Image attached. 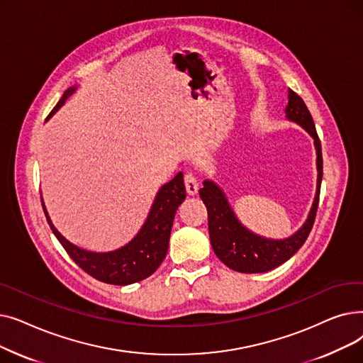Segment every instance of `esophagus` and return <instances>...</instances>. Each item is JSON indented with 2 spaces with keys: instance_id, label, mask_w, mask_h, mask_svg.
Segmentation results:
<instances>
[{
  "instance_id": "1",
  "label": "esophagus",
  "mask_w": 363,
  "mask_h": 363,
  "mask_svg": "<svg viewBox=\"0 0 363 363\" xmlns=\"http://www.w3.org/2000/svg\"><path fill=\"white\" fill-rule=\"evenodd\" d=\"M184 182H185L186 193L189 196H196L199 193V181L193 174H186L184 178Z\"/></svg>"
}]
</instances>
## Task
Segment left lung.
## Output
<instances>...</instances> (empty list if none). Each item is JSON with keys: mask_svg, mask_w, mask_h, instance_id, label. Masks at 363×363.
Here are the masks:
<instances>
[{"mask_svg": "<svg viewBox=\"0 0 363 363\" xmlns=\"http://www.w3.org/2000/svg\"><path fill=\"white\" fill-rule=\"evenodd\" d=\"M285 118L300 125L313 138L318 169L316 193L311 212L308 219L293 235L282 240H274L264 238L247 230L235 216L222 188L211 179L203 181V188H200L199 191L207 207L208 235H211L212 249L228 268L237 272L262 274L275 269L277 266L287 262L294 253H297L309 237L315 222L322 181L320 141L318 138L311 111L293 89H289V104L285 107Z\"/></svg>", "mask_w": 363, "mask_h": 363, "instance_id": "left-lung-1", "label": "left lung"}]
</instances>
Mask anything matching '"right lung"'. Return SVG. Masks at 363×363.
I'll list each match as a JSON object with an SVG mask.
<instances>
[{"label": "right lung", "instance_id": "obj_1", "mask_svg": "<svg viewBox=\"0 0 363 363\" xmlns=\"http://www.w3.org/2000/svg\"><path fill=\"white\" fill-rule=\"evenodd\" d=\"M74 91L76 85L65 91L63 97L52 108L48 118H51L66 103V100ZM185 196L186 193L184 185V175L182 172H178L174 179L162 185V188L157 191L148 216L138 234L123 247H121V249L113 252H91L72 244L57 231V228L52 225L51 218L47 212L44 200H41L51 231L79 268H82L95 279L103 281L106 284L129 285L143 281L151 274H155L163 259L166 257L172 225H174L175 213L179 204L185 200Z\"/></svg>", "mask_w": 363, "mask_h": 363}]
</instances>
